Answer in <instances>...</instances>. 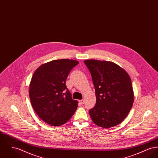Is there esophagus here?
<instances>
[{
	"label": "esophagus",
	"mask_w": 158,
	"mask_h": 158,
	"mask_svg": "<svg viewBox=\"0 0 158 158\" xmlns=\"http://www.w3.org/2000/svg\"><path fill=\"white\" fill-rule=\"evenodd\" d=\"M79 103H80V104H81V105H83V104L84 103V99L79 100Z\"/></svg>",
	"instance_id": "esophagus-1"
}]
</instances>
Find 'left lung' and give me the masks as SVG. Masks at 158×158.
Instances as JSON below:
<instances>
[{
  "label": "left lung",
  "mask_w": 158,
  "mask_h": 158,
  "mask_svg": "<svg viewBox=\"0 0 158 158\" xmlns=\"http://www.w3.org/2000/svg\"><path fill=\"white\" fill-rule=\"evenodd\" d=\"M84 62L95 86L96 102L89 111L92 121L103 128L117 126L127 116L134 101L129 74L112 62L89 59Z\"/></svg>",
  "instance_id": "left-lung-1"
}]
</instances>
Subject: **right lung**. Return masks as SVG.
Returning a JSON list of instances; mask_svg holds the SVG:
<instances>
[{
	"label": "right lung",
	"mask_w": 158,
	"mask_h": 158,
	"mask_svg": "<svg viewBox=\"0 0 158 158\" xmlns=\"http://www.w3.org/2000/svg\"><path fill=\"white\" fill-rule=\"evenodd\" d=\"M79 62L75 60H54L41 64L33 74L29 97L36 114L53 126L63 125L74 115L78 101L72 98L66 85L71 69Z\"/></svg>",
	"instance_id": "right-lung-1"
}]
</instances>
